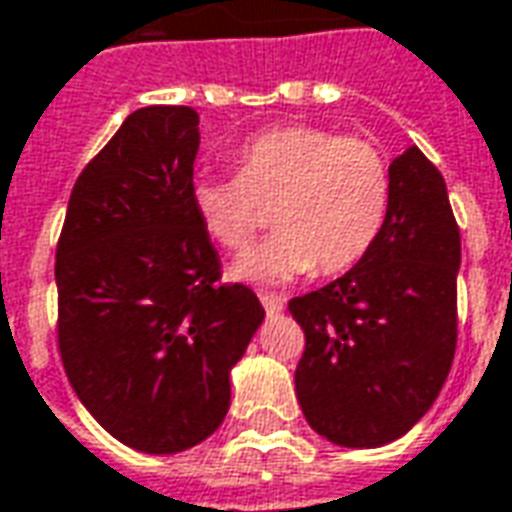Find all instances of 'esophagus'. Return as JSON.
Here are the masks:
<instances>
[{"mask_svg": "<svg viewBox=\"0 0 512 512\" xmlns=\"http://www.w3.org/2000/svg\"><path fill=\"white\" fill-rule=\"evenodd\" d=\"M259 301H262L267 317H276V315H281V312H284V301H281L278 295H270V292H259Z\"/></svg>", "mask_w": 512, "mask_h": 512, "instance_id": "1", "label": "esophagus"}]
</instances>
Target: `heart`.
<instances>
[{"label":"heart","instance_id":"b5f03b06","mask_svg":"<svg viewBox=\"0 0 512 512\" xmlns=\"http://www.w3.org/2000/svg\"><path fill=\"white\" fill-rule=\"evenodd\" d=\"M236 178L200 175L192 206L220 248L245 250L270 209L276 234L234 264V278L281 284L309 270L343 273L382 234L390 169L365 139L312 125L264 130L234 155Z\"/></svg>","mask_w":512,"mask_h":512}]
</instances>
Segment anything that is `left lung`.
Returning <instances> with one entry per match:
<instances>
[{"mask_svg":"<svg viewBox=\"0 0 512 512\" xmlns=\"http://www.w3.org/2000/svg\"><path fill=\"white\" fill-rule=\"evenodd\" d=\"M457 270L446 181L410 147L390 164V209L368 256L290 301L306 337L295 393L317 435L376 449L424 418L454 359Z\"/></svg>","mask_w":512,"mask_h":512,"instance_id":"obj_1","label":"left lung"}]
</instances>
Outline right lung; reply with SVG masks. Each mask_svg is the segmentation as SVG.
I'll return each mask as SVG.
<instances>
[{
  "instance_id": "add662e5",
  "label": "right lung",
  "mask_w": 512,
  "mask_h": 512,
  "mask_svg": "<svg viewBox=\"0 0 512 512\" xmlns=\"http://www.w3.org/2000/svg\"><path fill=\"white\" fill-rule=\"evenodd\" d=\"M200 116L150 105L74 183L58 253V348L97 424L144 454L197 446L225 421L231 368L262 326L192 206Z\"/></svg>"
}]
</instances>
